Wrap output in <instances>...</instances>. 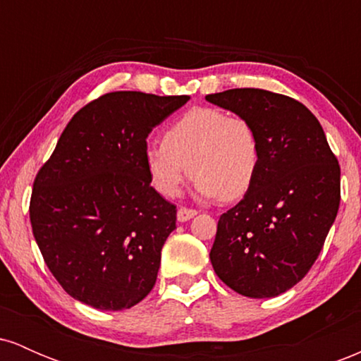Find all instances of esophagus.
Masks as SVG:
<instances>
[{
  "mask_svg": "<svg viewBox=\"0 0 361 361\" xmlns=\"http://www.w3.org/2000/svg\"><path fill=\"white\" fill-rule=\"evenodd\" d=\"M195 215H197V210L181 207V209H178L176 217H178V221H180V222H186V221H190V219H193Z\"/></svg>",
  "mask_w": 361,
  "mask_h": 361,
  "instance_id": "obj_1",
  "label": "esophagus"
}]
</instances>
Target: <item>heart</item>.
I'll return each instance as SVG.
<instances>
[{
  "mask_svg": "<svg viewBox=\"0 0 361 361\" xmlns=\"http://www.w3.org/2000/svg\"><path fill=\"white\" fill-rule=\"evenodd\" d=\"M261 157L259 135L250 120L200 106L176 118L163 144H149L144 164L152 186L164 197L180 193L190 169L200 197L233 202L255 183Z\"/></svg>",
  "mask_w": 361,
  "mask_h": 361,
  "instance_id": "1",
  "label": "heart"
}]
</instances>
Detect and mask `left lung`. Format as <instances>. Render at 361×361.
I'll return each instance as SVG.
<instances>
[{
	"mask_svg": "<svg viewBox=\"0 0 361 361\" xmlns=\"http://www.w3.org/2000/svg\"><path fill=\"white\" fill-rule=\"evenodd\" d=\"M207 102L250 120L261 140L255 183L221 215L210 261L227 287L251 299L287 292L307 275L341 200V171L319 120L285 94L235 88Z\"/></svg>",
	"mask_w": 361,
	"mask_h": 361,
	"instance_id": "left-lung-1",
	"label": "left lung"
}]
</instances>
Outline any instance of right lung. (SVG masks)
Segmentation results:
<instances>
[{
    "label": "right lung",
    "instance_id": "obj_1",
    "mask_svg": "<svg viewBox=\"0 0 361 361\" xmlns=\"http://www.w3.org/2000/svg\"><path fill=\"white\" fill-rule=\"evenodd\" d=\"M190 97L114 91L74 114L37 173L30 222L45 264L82 304L122 310L151 292L176 205L151 186L147 135Z\"/></svg>",
    "mask_w": 361,
    "mask_h": 361
}]
</instances>
